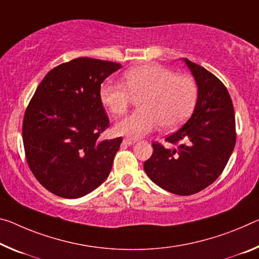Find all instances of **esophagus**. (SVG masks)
Segmentation results:
<instances>
[{"label": "esophagus", "instance_id": "34e87169", "mask_svg": "<svg viewBox=\"0 0 259 259\" xmlns=\"http://www.w3.org/2000/svg\"><path fill=\"white\" fill-rule=\"evenodd\" d=\"M136 142H137L136 139L129 138V137H126V138L123 139V143H124V144H126V145H133V144H135V143H136Z\"/></svg>", "mask_w": 259, "mask_h": 259}]
</instances>
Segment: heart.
<instances>
[{
  "label": "heart",
  "mask_w": 259,
  "mask_h": 259,
  "mask_svg": "<svg viewBox=\"0 0 259 259\" xmlns=\"http://www.w3.org/2000/svg\"><path fill=\"white\" fill-rule=\"evenodd\" d=\"M124 85L105 81L100 88L102 105L114 116L124 115L134 99L141 110L123 118L115 125L118 135L139 138L159 125L174 130L187 121L194 110L198 86L188 75H175L169 69L149 63L124 72Z\"/></svg>",
  "instance_id": "b5f03b06"
}]
</instances>
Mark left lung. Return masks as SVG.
Segmentation results:
<instances>
[{"mask_svg":"<svg viewBox=\"0 0 259 259\" xmlns=\"http://www.w3.org/2000/svg\"><path fill=\"white\" fill-rule=\"evenodd\" d=\"M198 86L191 117L165 141L178 145L166 149L153 143L144 162L147 176L160 188L180 196L203 190L219 178L236 143L235 116L231 96L213 73L183 59Z\"/></svg>","mask_w":259,"mask_h":259,"instance_id":"left-lung-1","label":"left lung"}]
</instances>
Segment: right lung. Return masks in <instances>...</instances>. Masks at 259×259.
Wrapping results in <instances>:
<instances>
[{
	"mask_svg": "<svg viewBox=\"0 0 259 259\" xmlns=\"http://www.w3.org/2000/svg\"><path fill=\"white\" fill-rule=\"evenodd\" d=\"M120 63L78 57L49 71L25 110L27 165L48 191L63 198L90 194L108 178L122 137L99 141L109 126L102 81Z\"/></svg>",
	"mask_w": 259,
	"mask_h": 259,
	"instance_id": "right-lung-1",
	"label": "right lung"
}]
</instances>
